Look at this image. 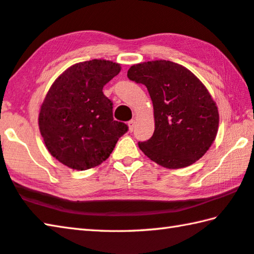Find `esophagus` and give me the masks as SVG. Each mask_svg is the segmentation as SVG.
<instances>
[{"mask_svg": "<svg viewBox=\"0 0 254 254\" xmlns=\"http://www.w3.org/2000/svg\"><path fill=\"white\" fill-rule=\"evenodd\" d=\"M135 124H136V121H135V120H131V121H128V123H127V126H128V131L132 132L133 130H134Z\"/></svg>", "mask_w": 254, "mask_h": 254, "instance_id": "esophagus-1", "label": "esophagus"}]
</instances>
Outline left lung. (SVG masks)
Masks as SVG:
<instances>
[{
  "mask_svg": "<svg viewBox=\"0 0 254 254\" xmlns=\"http://www.w3.org/2000/svg\"><path fill=\"white\" fill-rule=\"evenodd\" d=\"M127 77L147 86L153 104V135L139 142L145 156L169 169L199 160L213 144L220 122L205 85L186 67L162 59L131 66Z\"/></svg>",
  "mask_w": 254,
  "mask_h": 254,
  "instance_id": "8db88e82",
  "label": "left lung"
}]
</instances>
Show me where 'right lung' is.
I'll return each mask as SVG.
<instances>
[{"label":"right lung","instance_id":"add662e5","mask_svg":"<svg viewBox=\"0 0 254 254\" xmlns=\"http://www.w3.org/2000/svg\"><path fill=\"white\" fill-rule=\"evenodd\" d=\"M121 71L120 64L93 59L63 72L42 102L39 128L48 151L75 170L105 161L127 126L113 120L112 102L103 94L106 83Z\"/></svg>","mask_w":254,"mask_h":254}]
</instances>
